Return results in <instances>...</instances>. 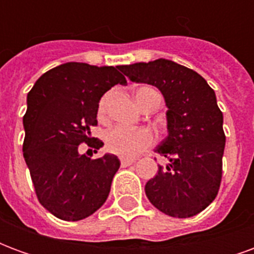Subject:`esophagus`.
Instances as JSON below:
<instances>
[{
	"instance_id": "obj_1",
	"label": "esophagus",
	"mask_w": 254,
	"mask_h": 254,
	"mask_svg": "<svg viewBox=\"0 0 254 254\" xmlns=\"http://www.w3.org/2000/svg\"><path fill=\"white\" fill-rule=\"evenodd\" d=\"M134 162H136L134 158H125V156H122L121 158V166H124V167L132 165V163H134Z\"/></svg>"
}]
</instances>
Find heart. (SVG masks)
I'll return each instance as SVG.
<instances>
[{
    "mask_svg": "<svg viewBox=\"0 0 254 254\" xmlns=\"http://www.w3.org/2000/svg\"><path fill=\"white\" fill-rule=\"evenodd\" d=\"M147 89H152L149 87H141L136 91L134 98L138 106H143V94ZM109 96L110 95H105L99 102V107H98V113L99 117H103L106 113V107H107V102H109ZM152 133L149 132L148 129H127L124 127H116L110 129L106 133L105 143L107 151H110L113 154L120 155V156H125V158H132L136 156L140 152H143L144 149L149 147L152 144Z\"/></svg>",
    "mask_w": 254,
    "mask_h": 254,
    "instance_id": "obj_1",
    "label": "heart"
}]
</instances>
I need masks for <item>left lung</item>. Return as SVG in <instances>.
I'll return each mask as SVG.
<instances>
[{"label": "left lung", "mask_w": 254, "mask_h": 254, "mask_svg": "<svg viewBox=\"0 0 254 254\" xmlns=\"http://www.w3.org/2000/svg\"><path fill=\"white\" fill-rule=\"evenodd\" d=\"M133 83L154 85L165 98L167 136L155 148L169 163L145 184L151 204L173 218H190L211 204L222 180L223 114L205 78L159 58L121 65Z\"/></svg>", "instance_id": "8db88e82"}]
</instances>
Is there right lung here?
Masks as SVG:
<instances>
[{"mask_svg":"<svg viewBox=\"0 0 254 254\" xmlns=\"http://www.w3.org/2000/svg\"><path fill=\"white\" fill-rule=\"evenodd\" d=\"M121 72V66L66 63L43 73L27 95L24 160L39 202L63 220L88 218L110 193L120 159L113 154L91 159L78 145L87 143L95 152L103 147L89 127L98 124L100 98L127 84Z\"/></svg>","mask_w":254,"mask_h":254,"instance_id":"1","label":"right lung"}]
</instances>
